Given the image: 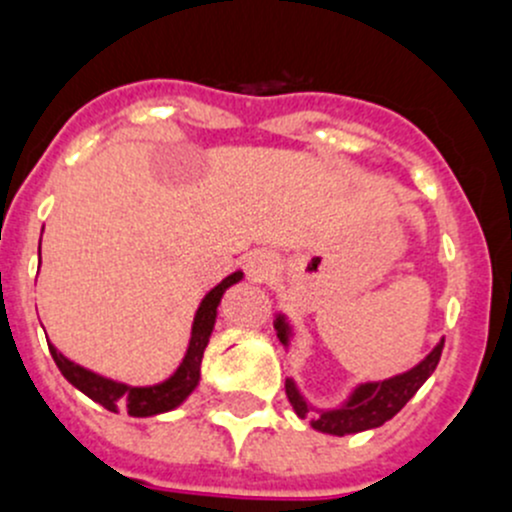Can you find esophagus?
<instances>
[{"label":"esophagus","instance_id":"1","mask_svg":"<svg viewBox=\"0 0 512 512\" xmlns=\"http://www.w3.org/2000/svg\"><path fill=\"white\" fill-rule=\"evenodd\" d=\"M277 270H280V257H277L275 252L257 250L252 252L250 260H247V275H250L255 282L270 280Z\"/></svg>","mask_w":512,"mask_h":512}]
</instances>
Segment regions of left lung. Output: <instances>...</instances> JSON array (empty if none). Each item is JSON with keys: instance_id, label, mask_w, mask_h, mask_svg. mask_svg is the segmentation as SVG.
Instances as JSON below:
<instances>
[{"instance_id": "left-lung-1", "label": "left lung", "mask_w": 512, "mask_h": 512, "mask_svg": "<svg viewBox=\"0 0 512 512\" xmlns=\"http://www.w3.org/2000/svg\"><path fill=\"white\" fill-rule=\"evenodd\" d=\"M275 329L280 342L287 344L289 324L285 322V317L275 319ZM441 352H443V342L438 344V347L411 371L394 376V379L359 386L347 404L339 406V409L334 411H322V414L309 416V423H312V428H317V431L332 433V436H347V433H359V431H366V428L381 426V423L394 418L406 404H409L411 396H414L423 386V381L433 374L438 359H441ZM285 394L289 404H292L294 414L299 418L309 414L307 401L302 399V394H299L292 379L285 381Z\"/></svg>"}]
</instances>
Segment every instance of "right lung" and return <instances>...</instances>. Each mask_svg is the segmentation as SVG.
Masks as SVG:
<instances>
[{"instance_id": "add662e5", "label": "right lung", "mask_w": 512, "mask_h": 512, "mask_svg": "<svg viewBox=\"0 0 512 512\" xmlns=\"http://www.w3.org/2000/svg\"><path fill=\"white\" fill-rule=\"evenodd\" d=\"M240 280H242V272H232V275L225 277L218 287H213L208 294H205L198 312H195L193 337H190L188 354H185L183 364L178 366V371H175L170 379H165L163 384H156V386L118 384V381L103 379V376L94 374V371L74 364V361L66 359L64 354L56 352L51 344H49V352L54 356L61 374L66 376V381L74 384L79 391H84L89 399H94L96 404L103 406V409L108 411L126 409L128 416H138V418L163 414V411H170L178 404H183V401L190 396V391L198 386L200 361H203V352L205 347H208L210 332H213L215 327V314H218L220 297H223L227 287L235 285V282Z\"/></svg>"}]
</instances>
